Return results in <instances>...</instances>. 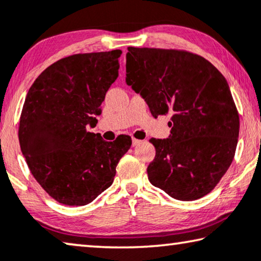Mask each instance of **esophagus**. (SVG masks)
<instances>
[{"mask_svg": "<svg viewBox=\"0 0 261 261\" xmlns=\"http://www.w3.org/2000/svg\"><path fill=\"white\" fill-rule=\"evenodd\" d=\"M140 143H141V140H138V139H135V138L132 139V145H133V147L140 145Z\"/></svg>", "mask_w": 261, "mask_h": 261, "instance_id": "1", "label": "esophagus"}]
</instances>
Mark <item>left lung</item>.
Segmentation results:
<instances>
[{
    "mask_svg": "<svg viewBox=\"0 0 261 261\" xmlns=\"http://www.w3.org/2000/svg\"><path fill=\"white\" fill-rule=\"evenodd\" d=\"M126 82L154 118L172 113L168 139H150L148 179L172 198L192 201L219 184L231 166L239 113L226 79L202 56L179 49L128 47Z\"/></svg>",
    "mask_w": 261,
    "mask_h": 261,
    "instance_id": "left-lung-1",
    "label": "left lung"
}]
</instances>
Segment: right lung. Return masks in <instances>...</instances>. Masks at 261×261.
<instances>
[{
  "mask_svg": "<svg viewBox=\"0 0 261 261\" xmlns=\"http://www.w3.org/2000/svg\"><path fill=\"white\" fill-rule=\"evenodd\" d=\"M120 49L63 58L41 73L22 108L18 140L27 165L47 193L68 206H84L111 186L132 139L113 142L95 127L106 93L119 76Z\"/></svg>",
  "mask_w": 261,
  "mask_h": 261,
  "instance_id": "1",
  "label": "right lung"
}]
</instances>
